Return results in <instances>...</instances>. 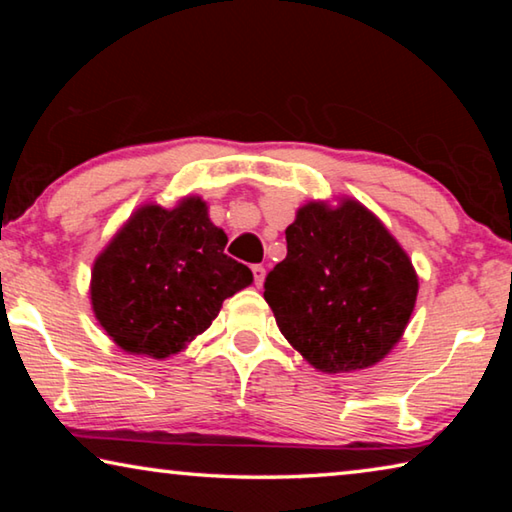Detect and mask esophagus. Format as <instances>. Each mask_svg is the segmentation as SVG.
Returning a JSON list of instances; mask_svg holds the SVG:
<instances>
[{
	"label": "esophagus",
	"mask_w": 512,
	"mask_h": 512,
	"mask_svg": "<svg viewBox=\"0 0 512 512\" xmlns=\"http://www.w3.org/2000/svg\"><path fill=\"white\" fill-rule=\"evenodd\" d=\"M253 275H255L257 287H262V284H264V277H266V268H264L262 264H255V266H253Z\"/></svg>",
	"instance_id": "esophagus-1"
}]
</instances>
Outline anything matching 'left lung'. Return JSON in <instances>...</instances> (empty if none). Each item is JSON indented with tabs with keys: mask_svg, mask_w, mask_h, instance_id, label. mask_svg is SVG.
Returning <instances> with one entry per match:
<instances>
[{
	"mask_svg": "<svg viewBox=\"0 0 512 512\" xmlns=\"http://www.w3.org/2000/svg\"><path fill=\"white\" fill-rule=\"evenodd\" d=\"M284 235L287 257L264 282L284 339L327 375L375 366L400 343L418 298L400 241L350 196L298 207Z\"/></svg>",
	"mask_w": 512,
	"mask_h": 512,
	"instance_id": "left-lung-1",
	"label": "left lung"
}]
</instances>
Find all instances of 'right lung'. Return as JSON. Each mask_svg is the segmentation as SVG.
Listing matches in <instances>:
<instances>
[{"instance_id": "add662e5", "label": "right lung", "mask_w": 512, "mask_h": 512, "mask_svg": "<svg viewBox=\"0 0 512 512\" xmlns=\"http://www.w3.org/2000/svg\"><path fill=\"white\" fill-rule=\"evenodd\" d=\"M225 244L201 196L173 207L140 205L94 259V318L128 354L162 361L183 352L225 298L253 284L250 268L223 253Z\"/></svg>"}]
</instances>
